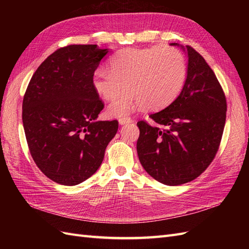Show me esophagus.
<instances>
[{"mask_svg": "<svg viewBox=\"0 0 249 249\" xmlns=\"http://www.w3.org/2000/svg\"><path fill=\"white\" fill-rule=\"evenodd\" d=\"M118 123H119V124L123 125V124H125L133 123V119L130 118V117H122V118L118 119Z\"/></svg>", "mask_w": 249, "mask_h": 249, "instance_id": "1", "label": "esophagus"}]
</instances>
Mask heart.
Returning <instances> with one entry per match:
<instances>
[{
	"instance_id": "1",
	"label": "heart",
	"mask_w": 249,
	"mask_h": 249,
	"mask_svg": "<svg viewBox=\"0 0 249 249\" xmlns=\"http://www.w3.org/2000/svg\"><path fill=\"white\" fill-rule=\"evenodd\" d=\"M186 78V59L176 48H127L111 58L109 69L95 70L92 86L102 99L112 101L126 83L129 89L108 107L110 116L123 117L145 106L152 110L168 106Z\"/></svg>"
}]
</instances>
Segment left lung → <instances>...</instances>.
<instances>
[{
    "mask_svg": "<svg viewBox=\"0 0 249 249\" xmlns=\"http://www.w3.org/2000/svg\"><path fill=\"white\" fill-rule=\"evenodd\" d=\"M179 47L188 57L182 91L169 106L138 122L137 154L143 168L158 182L178 186L207 169L220 144L227 100L214 71L193 48Z\"/></svg>",
    "mask_w": 249,
    "mask_h": 249,
    "instance_id": "left-lung-1",
    "label": "left lung"
}]
</instances>
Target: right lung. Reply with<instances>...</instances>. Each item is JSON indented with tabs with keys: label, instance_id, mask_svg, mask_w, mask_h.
Wrapping results in <instances>:
<instances>
[{
	"label": "right lung",
	"instance_id": "right-lung-1",
	"mask_svg": "<svg viewBox=\"0 0 249 249\" xmlns=\"http://www.w3.org/2000/svg\"><path fill=\"white\" fill-rule=\"evenodd\" d=\"M109 49L71 44L39 65L22 101V124L30 153L54 182L74 186L100 168L118 130L117 120H97L104 104L92 76Z\"/></svg>",
	"mask_w": 249,
	"mask_h": 249
}]
</instances>
